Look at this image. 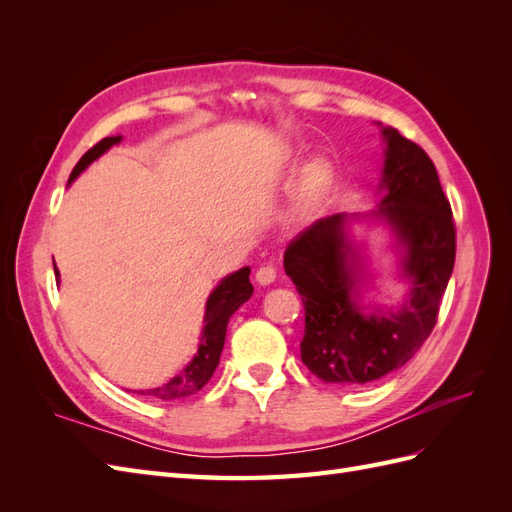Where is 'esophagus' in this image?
<instances>
[{
  "label": "esophagus",
  "instance_id": "34e87169",
  "mask_svg": "<svg viewBox=\"0 0 512 512\" xmlns=\"http://www.w3.org/2000/svg\"><path fill=\"white\" fill-rule=\"evenodd\" d=\"M256 282L260 284V286H269V284H273L275 282V269L273 267H260L258 271H256Z\"/></svg>",
  "mask_w": 512,
  "mask_h": 512
}]
</instances>
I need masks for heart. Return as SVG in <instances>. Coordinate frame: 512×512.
<instances>
[{
	"label": "heart",
	"instance_id": "obj_1",
	"mask_svg": "<svg viewBox=\"0 0 512 512\" xmlns=\"http://www.w3.org/2000/svg\"><path fill=\"white\" fill-rule=\"evenodd\" d=\"M331 177H333V170L324 160H316L307 166L301 188H299V196H297L299 215H309L320 205V200L331 183Z\"/></svg>",
	"mask_w": 512,
	"mask_h": 512
}]
</instances>
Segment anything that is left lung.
<instances>
[{
  "label": "left lung",
  "instance_id": "left-lung-1",
  "mask_svg": "<svg viewBox=\"0 0 512 512\" xmlns=\"http://www.w3.org/2000/svg\"><path fill=\"white\" fill-rule=\"evenodd\" d=\"M384 138L380 205L335 213L305 228L284 254L286 275L305 305L301 361L316 378L361 386L404 367L436 327L455 267V224L436 166L416 143L378 123ZM380 221L394 232L407 299L386 308L363 304L373 279L349 235L352 221Z\"/></svg>",
  "mask_w": 512,
  "mask_h": 512
}]
</instances>
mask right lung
Here are the masks:
<instances>
[{
  "label": "right lung",
  "instance_id": "1",
  "mask_svg": "<svg viewBox=\"0 0 512 512\" xmlns=\"http://www.w3.org/2000/svg\"><path fill=\"white\" fill-rule=\"evenodd\" d=\"M117 143H121V136L102 138V141L91 147L79 160V164L74 166L68 183H72L91 162L98 160L102 153H106ZM55 275L59 277L57 269H55ZM252 292H254V286L250 284V267H243L235 273L226 275L224 280L213 288V292L207 299L205 327H203V333H200V342H198V350L194 354V359L185 365L177 376L166 380L164 384L153 386V389H147V391H134V393L151 395V397H158L164 401H173V399H181V397H190L203 389V386L211 380L215 367H218V363H220V354L224 348L226 327H228L230 316L235 314L237 309L252 297Z\"/></svg>",
  "mask_w": 512,
  "mask_h": 512
}]
</instances>
